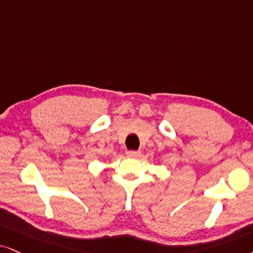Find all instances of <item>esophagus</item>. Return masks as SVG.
Instances as JSON below:
<instances>
[{
  "mask_svg": "<svg viewBox=\"0 0 253 253\" xmlns=\"http://www.w3.org/2000/svg\"><path fill=\"white\" fill-rule=\"evenodd\" d=\"M126 156H127V157H131V158H136V157H138V156H141V151L129 150V151H126Z\"/></svg>",
  "mask_w": 253,
  "mask_h": 253,
  "instance_id": "34e87169",
  "label": "esophagus"
}]
</instances>
